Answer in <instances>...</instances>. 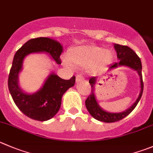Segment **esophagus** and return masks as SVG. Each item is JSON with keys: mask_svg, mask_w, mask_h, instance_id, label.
Wrapping results in <instances>:
<instances>
[{"mask_svg": "<svg viewBox=\"0 0 153 153\" xmlns=\"http://www.w3.org/2000/svg\"><path fill=\"white\" fill-rule=\"evenodd\" d=\"M84 77L82 76V75H78L76 76V82L78 83V82H81V81H84Z\"/></svg>", "mask_w": 153, "mask_h": 153, "instance_id": "obj_1", "label": "esophagus"}]
</instances>
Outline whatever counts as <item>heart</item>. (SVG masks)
<instances>
[{
    "label": "heart",
    "instance_id": "b5f03b06",
    "mask_svg": "<svg viewBox=\"0 0 153 153\" xmlns=\"http://www.w3.org/2000/svg\"><path fill=\"white\" fill-rule=\"evenodd\" d=\"M68 60L63 61L64 65L71 67L75 66L87 67L95 70L103 65L109 63L113 58V53L102 47L94 45H82L72 48L69 51Z\"/></svg>",
    "mask_w": 153,
    "mask_h": 153
}]
</instances>
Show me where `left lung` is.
Segmentation results:
<instances>
[{
	"instance_id": "8db88e82",
	"label": "left lung",
	"mask_w": 153,
	"mask_h": 153,
	"mask_svg": "<svg viewBox=\"0 0 153 153\" xmlns=\"http://www.w3.org/2000/svg\"><path fill=\"white\" fill-rule=\"evenodd\" d=\"M114 48L116 50L117 54V58L119 59L120 61L118 63H115L114 64L110 65L109 69H115L118 66H124L135 70L138 73L139 76H140V92L135 102L126 111L121 113L108 112V111H105L103 109H102L101 107L99 105V104H98L97 101H96L94 93V87L96 83L97 77H91L89 80V83L91 85L92 88L91 93L89 95L87 99H86L85 105L86 107H87V111L91 114V116L96 120H97L101 121V122L114 123L117 122V121L121 120L122 119L125 118L137 106V103L139 102L142 96V94H143V78H142V64L140 57L137 55V54L131 48H130L128 46H126V45L115 44Z\"/></svg>"
}]
</instances>
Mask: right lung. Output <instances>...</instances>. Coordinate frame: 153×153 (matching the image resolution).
Here are the masks:
<instances>
[{"label":"right lung","instance_id":"obj_1","mask_svg":"<svg viewBox=\"0 0 153 153\" xmlns=\"http://www.w3.org/2000/svg\"><path fill=\"white\" fill-rule=\"evenodd\" d=\"M39 52L48 53L57 63H61L63 46L60 42L47 37L30 39L15 54L9 74L8 87L15 104L24 114L35 120L46 121L58 112L62 96L68 89L75 85V77L64 80L51 73L36 93H25L19 85V74L22 69L23 60L28 54Z\"/></svg>","mask_w":153,"mask_h":153}]
</instances>
